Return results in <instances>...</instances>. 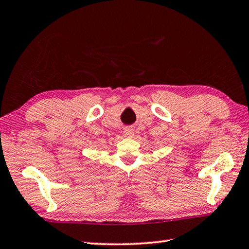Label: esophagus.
<instances>
[{
	"instance_id": "1",
	"label": "esophagus",
	"mask_w": 249,
	"mask_h": 249,
	"mask_svg": "<svg viewBox=\"0 0 249 249\" xmlns=\"http://www.w3.org/2000/svg\"><path fill=\"white\" fill-rule=\"evenodd\" d=\"M123 135H124V137H133V136L135 135V131L131 127H126L123 131Z\"/></svg>"
}]
</instances>
